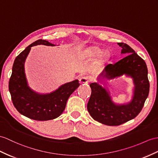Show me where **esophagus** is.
I'll list each match as a JSON object with an SVG mask.
<instances>
[{
	"instance_id": "esophagus-1",
	"label": "esophagus",
	"mask_w": 158,
	"mask_h": 158,
	"mask_svg": "<svg viewBox=\"0 0 158 158\" xmlns=\"http://www.w3.org/2000/svg\"><path fill=\"white\" fill-rule=\"evenodd\" d=\"M79 81L80 83L82 84H88L89 83V80H88V78L87 77H82V78H80Z\"/></svg>"
}]
</instances>
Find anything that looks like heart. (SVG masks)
<instances>
[{"mask_svg":"<svg viewBox=\"0 0 158 158\" xmlns=\"http://www.w3.org/2000/svg\"><path fill=\"white\" fill-rule=\"evenodd\" d=\"M86 54L90 57H97L100 56V59L102 62H105L109 58V54L106 52H103L101 48L97 46H90L86 50Z\"/></svg>","mask_w":158,"mask_h":158,"instance_id":"1","label":"heart"}]
</instances>
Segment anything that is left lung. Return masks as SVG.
Here are the masks:
<instances>
[{
    "label": "left lung",
    "instance_id": "8db88e82",
    "mask_svg": "<svg viewBox=\"0 0 158 158\" xmlns=\"http://www.w3.org/2000/svg\"><path fill=\"white\" fill-rule=\"evenodd\" d=\"M121 54L127 56L114 64L107 65L97 79L91 83L92 92L87 104V109L95 121L104 125L117 126L136 117L143 108L149 91L148 68L145 61L127 44L118 43ZM122 75L132 79V97L129 102L118 104L114 103L110 91L101 85L107 80Z\"/></svg>",
    "mask_w": 158,
    "mask_h": 158
}]
</instances>
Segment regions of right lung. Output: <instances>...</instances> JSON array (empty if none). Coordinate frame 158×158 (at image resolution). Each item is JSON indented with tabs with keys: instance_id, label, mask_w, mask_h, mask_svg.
Masks as SVG:
<instances>
[{
	"instance_id": "add662e5",
	"label": "right lung",
	"mask_w": 158,
	"mask_h": 158,
	"mask_svg": "<svg viewBox=\"0 0 158 158\" xmlns=\"http://www.w3.org/2000/svg\"><path fill=\"white\" fill-rule=\"evenodd\" d=\"M56 46L44 40H37L27 47L14 61L9 83L13 105L21 114L37 121H48L62 114L70 96L80 86L78 80L65 83L48 93H40L29 86L25 72V62L33 46Z\"/></svg>"
}]
</instances>
